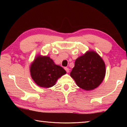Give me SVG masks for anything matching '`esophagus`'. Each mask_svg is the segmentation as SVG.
Masks as SVG:
<instances>
[{"instance_id": "esophagus-1", "label": "esophagus", "mask_w": 127, "mask_h": 127, "mask_svg": "<svg viewBox=\"0 0 127 127\" xmlns=\"http://www.w3.org/2000/svg\"><path fill=\"white\" fill-rule=\"evenodd\" d=\"M64 69H65V70H66V72H67V73H68L69 72V68H67V67H65V68H64Z\"/></svg>"}]
</instances>
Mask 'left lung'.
I'll list each match as a JSON object with an SVG mask.
<instances>
[{"label": "left lung", "mask_w": 127, "mask_h": 127, "mask_svg": "<svg viewBox=\"0 0 127 127\" xmlns=\"http://www.w3.org/2000/svg\"><path fill=\"white\" fill-rule=\"evenodd\" d=\"M105 72V65L101 58L95 51H90L76 60L70 75L78 87L91 90L101 84Z\"/></svg>", "instance_id": "obj_1"}]
</instances>
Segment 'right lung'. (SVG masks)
I'll return each instance as SVG.
<instances>
[{
  "label": "right lung",
  "mask_w": 127,
  "mask_h": 127,
  "mask_svg": "<svg viewBox=\"0 0 127 127\" xmlns=\"http://www.w3.org/2000/svg\"><path fill=\"white\" fill-rule=\"evenodd\" d=\"M32 78L38 86L49 88L55 85L59 77L66 73L62 66L57 65L49 57L38 56L30 67Z\"/></svg>",
  "instance_id": "right-lung-1"
}]
</instances>
